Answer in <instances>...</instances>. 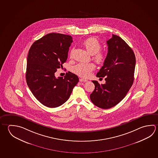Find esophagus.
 <instances>
[{
	"mask_svg": "<svg viewBox=\"0 0 158 158\" xmlns=\"http://www.w3.org/2000/svg\"><path fill=\"white\" fill-rule=\"evenodd\" d=\"M79 81H80V82H86L88 80L81 78V79H79Z\"/></svg>",
	"mask_w": 158,
	"mask_h": 158,
	"instance_id": "obj_1",
	"label": "esophagus"
}]
</instances>
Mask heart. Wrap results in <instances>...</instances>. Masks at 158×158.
<instances>
[{
  "instance_id": "b5f03b06",
  "label": "heart",
  "mask_w": 158,
  "mask_h": 158,
  "mask_svg": "<svg viewBox=\"0 0 158 158\" xmlns=\"http://www.w3.org/2000/svg\"><path fill=\"white\" fill-rule=\"evenodd\" d=\"M83 45L89 53L93 55V59L94 61L99 64L104 63L106 59V54L104 52L100 50L102 49V45L98 39L93 37L89 38L83 42ZM73 51L74 49L70 51V56L72 55ZM95 66L93 63H81L73 67L72 71L81 77L86 78L95 69Z\"/></svg>"
}]
</instances>
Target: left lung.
Listing matches in <instances>:
<instances>
[{
	"label": "left lung",
	"mask_w": 158,
	"mask_h": 158,
	"mask_svg": "<svg viewBox=\"0 0 158 158\" xmlns=\"http://www.w3.org/2000/svg\"><path fill=\"white\" fill-rule=\"evenodd\" d=\"M108 54L97 77H105L104 84L96 80L94 91L90 94L91 102L103 109L112 108L127 95L134 81L135 56L131 48L120 36L113 34L107 41Z\"/></svg>",
	"instance_id": "left-lung-1"
}]
</instances>
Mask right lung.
<instances>
[{
  "instance_id": "right-lung-1",
  "label": "right lung",
  "mask_w": 158,
  "mask_h": 158,
  "mask_svg": "<svg viewBox=\"0 0 158 158\" xmlns=\"http://www.w3.org/2000/svg\"><path fill=\"white\" fill-rule=\"evenodd\" d=\"M72 36L48 34L36 40L28 53L26 80L36 99L49 108H56L69 98L79 81L78 76L69 72L56 78L55 73L67 61Z\"/></svg>"
}]
</instances>
